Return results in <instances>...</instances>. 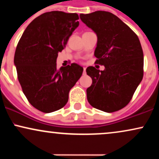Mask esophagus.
<instances>
[{
  "label": "esophagus",
  "instance_id": "1",
  "mask_svg": "<svg viewBox=\"0 0 159 159\" xmlns=\"http://www.w3.org/2000/svg\"><path fill=\"white\" fill-rule=\"evenodd\" d=\"M83 75H86V68H85V67H84V71H83Z\"/></svg>",
  "mask_w": 159,
  "mask_h": 159
}]
</instances>
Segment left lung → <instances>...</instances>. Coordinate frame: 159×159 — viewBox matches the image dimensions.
Segmentation results:
<instances>
[{
    "instance_id": "left-lung-1",
    "label": "left lung",
    "mask_w": 159,
    "mask_h": 159,
    "mask_svg": "<svg viewBox=\"0 0 159 159\" xmlns=\"http://www.w3.org/2000/svg\"><path fill=\"white\" fill-rule=\"evenodd\" d=\"M80 19L98 37L94 55L100 71L86 69L93 80L87 89L89 103L107 113L125 107L143 76V53L137 34L117 16L106 11L81 14Z\"/></svg>"
}]
</instances>
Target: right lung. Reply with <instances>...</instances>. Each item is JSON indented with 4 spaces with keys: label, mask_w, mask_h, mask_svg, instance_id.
Here are the masks:
<instances>
[{
    "label": "right lung",
    "mask_w": 159,
    "mask_h": 159,
    "mask_svg": "<svg viewBox=\"0 0 159 159\" xmlns=\"http://www.w3.org/2000/svg\"><path fill=\"white\" fill-rule=\"evenodd\" d=\"M78 19L76 13L45 12L33 20L18 43L14 57L18 79L29 102L42 112L64 107L83 72L76 63L60 69L56 63L58 53L79 25Z\"/></svg>",
    "instance_id": "add662e5"
}]
</instances>
